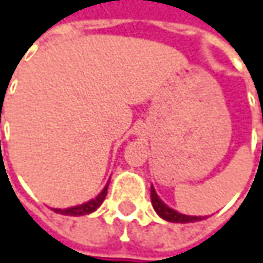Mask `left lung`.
Listing matches in <instances>:
<instances>
[{"instance_id": "left-lung-1", "label": "left lung", "mask_w": 263, "mask_h": 263, "mask_svg": "<svg viewBox=\"0 0 263 263\" xmlns=\"http://www.w3.org/2000/svg\"><path fill=\"white\" fill-rule=\"evenodd\" d=\"M152 204H153V209L155 211L162 217L163 220H168V222H174V223H189V222H198V220H202L204 217L201 216H186V214H180L177 211H174L173 209H170L168 205H165L162 201L159 199V196L156 195L153 186H152Z\"/></svg>"}]
</instances>
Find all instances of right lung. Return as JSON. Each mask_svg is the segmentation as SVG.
Returning <instances> with one entry per match:
<instances>
[{
  "mask_svg": "<svg viewBox=\"0 0 263 263\" xmlns=\"http://www.w3.org/2000/svg\"><path fill=\"white\" fill-rule=\"evenodd\" d=\"M107 189H108V186H105L104 191L97 198L87 201L85 204H80V205H76V207H71V209H54V211L59 213V214H65V216H83V214H89V213L95 211L102 204V201L105 199V195H107Z\"/></svg>",
  "mask_w": 263,
  "mask_h": 263,
  "instance_id": "1",
  "label": "right lung"
}]
</instances>
